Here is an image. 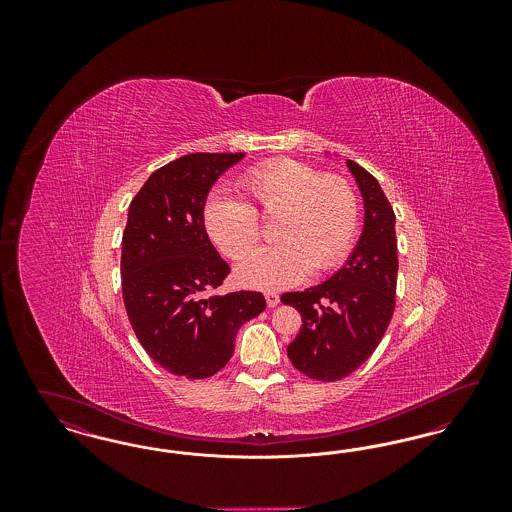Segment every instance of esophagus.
I'll use <instances>...</instances> for the list:
<instances>
[{"label": "esophagus", "instance_id": "esophagus-1", "mask_svg": "<svg viewBox=\"0 0 512 512\" xmlns=\"http://www.w3.org/2000/svg\"><path fill=\"white\" fill-rule=\"evenodd\" d=\"M265 299H267V305L270 309L280 303V295L276 292H265Z\"/></svg>", "mask_w": 512, "mask_h": 512}]
</instances>
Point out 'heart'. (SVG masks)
Segmentation results:
<instances>
[{"label": "heart", "instance_id": "obj_1", "mask_svg": "<svg viewBox=\"0 0 512 512\" xmlns=\"http://www.w3.org/2000/svg\"><path fill=\"white\" fill-rule=\"evenodd\" d=\"M244 199L213 195L203 207V224L220 251L242 261L258 243V217L276 218L277 244L238 267L249 288H286L311 270L328 272L347 257L359 228V197L338 174H322L295 159H272L240 178Z\"/></svg>", "mask_w": 512, "mask_h": 512}]
</instances>
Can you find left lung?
<instances>
[{"instance_id":"1","label":"left lung","mask_w":512,"mask_h":512,"mask_svg":"<svg viewBox=\"0 0 512 512\" xmlns=\"http://www.w3.org/2000/svg\"><path fill=\"white\" fill-rule=\"evenodd\" d=\"M365 199V228L349 261L326 282L282 295L301 315L288 345L292 365L318 382H336L374 353L390 326L397 288L395 213L378 180L347 161Z\"/></svg>"}]
</instances>
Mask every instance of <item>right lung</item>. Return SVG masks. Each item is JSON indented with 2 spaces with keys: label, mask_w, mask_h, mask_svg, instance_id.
Listing matches in <instances>:
<instances>
[{
  "label": "right lung",
  "mask_w": 512,
  "mask_h": 512,
  "mask_svg": "<svg viewBox=\"0 0 512 512\" xmlns=\"http://www.w3.org/2000/svg\"><path fill=\"white\" fill-rule=\"evenodd\" d=\"M245 153H190L157 169L128 209L122 299L147 355L174 376L209 378L234 353L242 324L265 311L263 293L217 290L230 267L211 244L203 207L222 172Z\"/></svg>",
  "instance_id": "1"
}]
</instances>
